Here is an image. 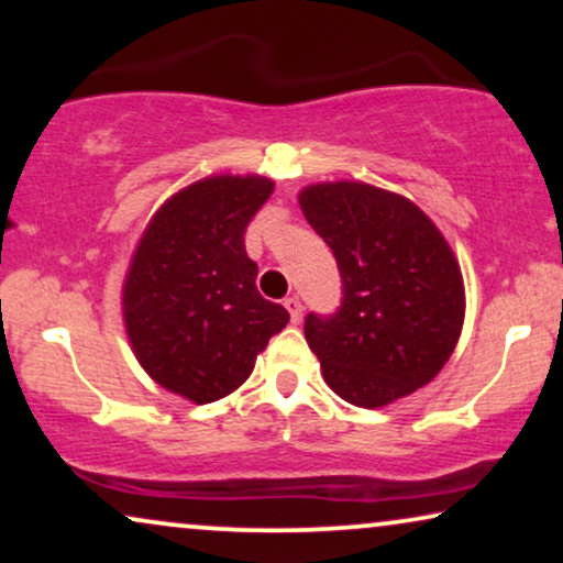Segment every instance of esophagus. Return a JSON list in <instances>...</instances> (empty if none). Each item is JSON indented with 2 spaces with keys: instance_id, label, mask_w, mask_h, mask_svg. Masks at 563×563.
Here are the masks:
<instances>
[{
  "instance_id": "34e87169",
  "label": "esophagus",
  "mask_w": 563,
  "mask_h": 563,
  "mask_svg": "<svg viewBox=\"0 0 563 563\" xmlns=\"http://www.w3.org/2000/svg\"><path fill=\"white\" fill-rule=\"evenodd\" d=\"M284 307H287V310H289L291 322L302 320V310H305V307H302V302H299L297 297H287V299H284Z\"/></svg>"
}]
</instances>
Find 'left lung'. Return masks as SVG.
<instances>
[{"mask_svg": "<svg viewBox=\"0 0 563 563\" xmlns=\"http://www.w3.org/2000/svg\"><path fill=\"white\" fill-rule=\"evenodd\" d=\"M299 207L343 282L333 314L305 318L328 387L356 407L412 395L451 358L464 325V282L441 230L410 199L358 181L314 184Z\"/></svg>", "mask_w": 563, "mask_h": 563, "instance_id": "obj_1", "label": "left lung"}]
</instances>
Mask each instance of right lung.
I'll use <instances>...</instances> for the list:
<instances>
[{
	"instance_id": "1",
	"label": "right lung",
	"mask_w": 563,
	"mask_h": 563,
	"mask_svg": "<svg viewBox=\"0 0 563 563\" xmlns=\"http://www.w3.org/2000/svg\"><path fill=\"white\" fill-rule=\"evenodd\" d=\"M274 184L212 176L156 212L125 279V325L151 379L197 405L241 387L289 312L258 295L245 228Z\"/></svg>"
}]
</instances>
